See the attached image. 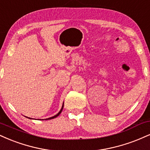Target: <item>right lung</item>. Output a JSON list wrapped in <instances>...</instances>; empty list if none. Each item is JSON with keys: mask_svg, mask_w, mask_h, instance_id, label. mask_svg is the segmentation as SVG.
Segmentation results:
<instances>
[{"mask_svg": "<svg viewBox=\"0 0 150 150\" xmlns=\"http://www.w3.org/2000/svg\"><path fill=\"white\" fill-rule=\"evenodd\" d=\"M63 108H64V105H63V106H62V108H61V110H60V112H59V113H58L57 115H56L55 116H54V117H50V118H48V119H45V120H51V119H54V118H55V117H58L59 116V115L61 114V112H62V110H63ZM29 119H30V118H29Z\"/></svg>", "mask_w": 150, "mask_h": 150, "instance_id": "obj_1", "label": "right lung"}]
</instances>
